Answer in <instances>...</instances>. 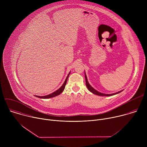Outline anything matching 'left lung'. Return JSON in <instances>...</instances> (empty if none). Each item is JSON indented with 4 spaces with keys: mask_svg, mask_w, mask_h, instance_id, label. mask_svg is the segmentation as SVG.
Here are the masks:
<instances>
[{
    "mask_svg": "<svg viewBox=\"0 0 147 147\" xmlns=\"http://www.w3.org/2000/svg\"><path fill=\"white\" fill-rule=\"evenodd\" d=\"M85 73V78H86V86H87V87L88 88V90L91 92H92V94H95L96 95H99V96H112V95H116V94H117L120 92H121V91H123V90H121V91H120L119 92H117L116 93H113V94H103V93H101L98 91H96L95 89H94L90 84H89L88 81V80H87V76H86V73Z\"/></svg>",
    "mask_w": 147,
    "mask_h": 147,
    "instance_id": "left-lung-1",
    "label": "left lung"
}]
</instances>
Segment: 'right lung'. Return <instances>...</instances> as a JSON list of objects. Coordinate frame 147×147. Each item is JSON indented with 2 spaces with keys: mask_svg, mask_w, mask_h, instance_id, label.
Returning a JSON list of instances; mask_svg holds the SVG:
<instances>
[{
  "mask_svg": "<svg viewBox=\"0 0 147 147\" xmlns=\"http://www.w3.org/2000/svg\"><path fill=\"white\" fill-rule=\"evenodd\" d=\"M70 73H69V74L67 75L64 83L63 84V85L57 90H56V91L53 92V93L52 94H50L49 95H45V96H38V95H35L36 97H38V98H42V99H48V98H53V97H55V96H56L59 95H60L63 91V90H65V86L66 84L67 83V79H68V77L70 75Z\"/></svg>",
  "mask_w": 147,
  "mask_h": 147,
  "instance_id": "add662e5",
  "label": "right lung"
}]
</instances>
